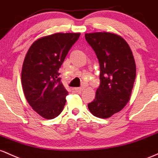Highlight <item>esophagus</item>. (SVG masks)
Wrapping results in <instances>:
<instances>
[{
	"mask_svg": "<svg viewBox=\"0 0 158 158\" xmlns=\"http://www.w3.org/2000/svg\"><path fill=\"white\" fill-rule=\"evenodd\" d=\"M74 91L77 92V93H81V92L84 90V87H77V88H74Z\"/></svg>",
	"mask_w": 158,
	"mask_h": 158,
	"instance_id": "esophagus-1",
	"label": "esophagus"
}]
</instances>
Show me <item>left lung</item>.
Masks as SVG:
<instances>
[{"label": "left lung", "instance_id": "1", "mask_svg": "<svg viewBox=\"0 0 158 158\" xmlns=\"http://www.w3.org/2000/svg\"><path fill=\"white\" fill-rule=\"evenodd\" d=\"M85 39L100 65V86L88 108L96 117L110 118L130 99L136 78L134 56L126 41L114 33H86Z\"/></svg>", "mask_w": 158, "mask_h": 158}]
</instances>
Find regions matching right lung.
<instances>
[{
    "instance_id": "obj_1",
    "label": "right lung",
    "mask_w": 158,
    "mask_h": 158,
    "mask_svg": "<svg viewBox=\"0 0 158 158\" xmlns=\"http://www.w3.org/2000/svg\"><path fill=\"white\" fill-rule=\"evenodd\" d=\"M81 33H57L35 41L27 53L22 84L28 104L47 119L63 111L68 91L59 77L60 68Z\"/></svg>"
}]
</instances>
